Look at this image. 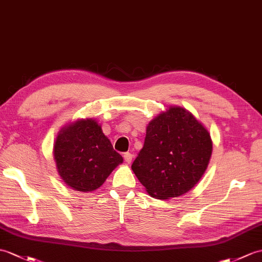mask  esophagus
Returning a JSON list of instances; mask_svg holds the SVG:
<instances>
[{"label": "esophagus", "mask_w": 262, "mask_h": 262, "mask_svg": "<svg viewBox=\"0 0 262 262\" xmlns=\"http://www.w3.org/2000/svg\"><path fill=\"white\" fill-rule=\"evenodd\" d=\"M124 160H125V162L126 163H130L132 162V160H133V154H130V153H125L124 154Z\"/></svg>", "instance_id": "34e87169"}]
</instances>
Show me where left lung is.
<instances>
[{
	"label": "left lung",
	"instance_id": "obj_1",
	"mask_svg": "<svg viewBox=\"0 0 262 262\" xmlns=\"http://www.w3.org/2000/svg\"><path fill=\"white\" fill-rule=\"evenodd\" d=\"M212 155L209 130L187 109L169 106L146 127L132 169L150 196L167 200L195 186Z\"/></svg>",
	"mask_w": 262,
	"mask_h": 262
}]
</instances>
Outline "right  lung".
Returning a JSON list of instances; mask_svg holds the SVG:
<instances>
[{"mask_svg": "<svg viewBox=\"0 0 262 262\" xmlns=\"http://www.w3.org/2000/svg\"><path fill=\"white\" fill-rule=\"evenodd\" d=\"M53 160L66 185L79 192L97 190L124 161L93 118L71 121L58 132Z\"/></svg>", "mask_w": 262, "mask_h": 262, "instance_id": "add662e5", "label": "right lung"}]
</instances>
